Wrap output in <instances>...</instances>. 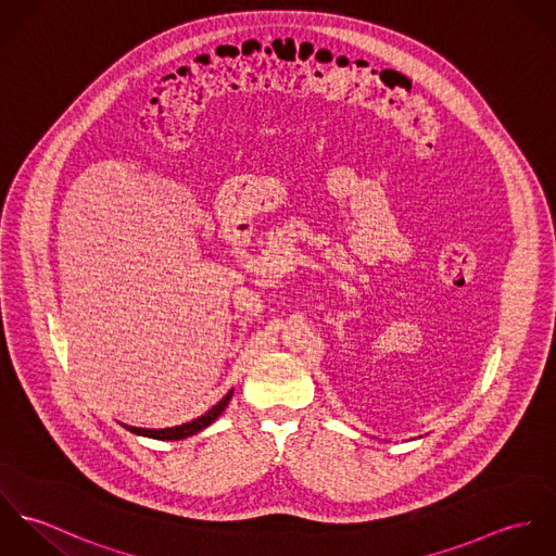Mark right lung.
<instances>
[{
	"mask_svg": "<svg viewBox=\"0 0 556 556\" xmlns=\"http://www.w3.org/2000/svg\"><path fill=\"white\" fill-rule=\"evenodd\" d=\"M233 396V390L223 397L218 404H214L205 415L188 421V424H181V426H175V428H160V430H152V428H135V426H128L124 424L126 430H130L132 434H139V437H150V439H159V441H179V439H186V437H192L201 430H205L210 424H214L223 410L227 408L229 400Z\"/></svg>",
	"mask_w": 556,
	"mask_h": 556,
	"instance_id": "right-lung-1",
	"label": "right lung"
}]
</instances>
